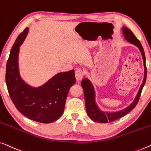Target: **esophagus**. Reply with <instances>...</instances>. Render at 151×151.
<instances>
[{
	"label": "esophagus",
	"instance_id": "obj_1",
	"mask_svg": "<svg viewBox=\"0 0 151 151\" xmlns=\"http://www.w3.org/2000/svg\"><path fill=\"white\" fill-rule=\"evenodd\" d=\"M83 75H84V73H83V71L82 70H81V69L76 70L75 77H76V81H79L81 80L82 78H83Z\"/></svg>",
	"mask_w": 151,
	"mask_h": 151
}]
</instances>
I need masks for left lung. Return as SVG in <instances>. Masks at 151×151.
I'll list each match as a JSON object with an SVG mask.
<instances>
[{
	"instance_id": "1",
	"label": "left lung",
	"mask_w": 151,
	"mask_h": 151,
	"mask_svg": "<svg viewBox=\"0 0 151 151\" xmlns=\"http://www.w3.org/2000/svg\"><path fill=\"white\" fill-rule=\"evenodd\" d=\"M122 32L123 35H124V38L127 41L130 42L131 44H133L135 46H137L139 48L140 52L142 53V58L144 61V76L143 81L140 86L139 90L137 92L136 97L135 98L134 101L131 104L129 107H127L125 109L118 111L116 112H104L101 111L98 107L96 101H95V90L94 87H93L92 83L88 78H83L81 81V86L84 92V98H85V103H86V111L88 113V115L90 118L91 120L96 122L101 123H107L111 122L113 121L117 120L122 116H124L130 112L131 110L135 108V106L138 103L139 97L141 96L142 90L144 88V84L146 83V74H147V69H146V58L145 53H144L143 47H142L141 43L136 37L134 35L130 29L127 28L126 27H122Z\"/></svg>"
}]
</instances>
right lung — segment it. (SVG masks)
<instances>
[{"instance_id":"obj_1","label":"right lung","mask_w":151,"mask_h":151,"mask_svg":"<svg viewBox=\"0 0 151 151\" xmlns=\"http://www.w3.org/2000/svg\"><path fill=\"white\" fill-rule=\"evenodd\" d=\"M29 31L27 27L13 45L6 66L8 92L17 109L27 118L41 123H51L62 116L70 88L75 84V70L59 73L43 86L33 88L20 77L18 54Z\"/></svg>"}]
</instances>
